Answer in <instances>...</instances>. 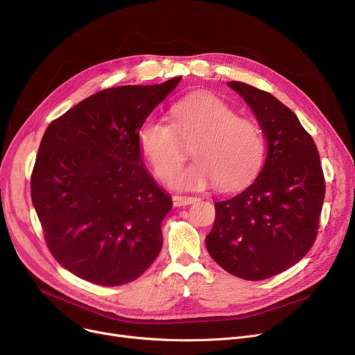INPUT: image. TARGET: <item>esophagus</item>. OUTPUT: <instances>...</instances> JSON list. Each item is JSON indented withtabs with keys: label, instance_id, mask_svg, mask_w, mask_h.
<instances>
[{
	"label": "esophagus",
	"instance_id": "1",
	"mask_svg": "<svg viewBox=\"0 0 355 355\" xmlns=\"http://www.w3.org/2000/svg\"><path fill=\"white\" fill-rule=\"evenodd\" d=\"M197 201V197H191V196H174L173 197V202L174 206L180 207V206H189V204H193Z\"/></svg>",
	"mask_w": 355,
	"mask_h": 355
}]
</instances>
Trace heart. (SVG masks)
<instances>
[{"mask_svg":"<svg viewBox=\"0 0 355 355\" xmlns=\"http://www.w3.org/2000/svg\"><path fill=\"white\" fill-rule=\"evenodd\" d=\"M171 123L148 119L139 129V146L155 175L166 181L192 145L196 159L171 178L178 189H202L214 182L221 190L240 187L259 171L265 142L257 123L237 116L226 102L198 95L175 102Z\"/></svg>","mask_w":355,"mask_h":355,"instance_id":"heart-1","label":"heart"}]
</instances>
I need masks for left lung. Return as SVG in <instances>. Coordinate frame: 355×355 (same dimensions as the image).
<instances>
[{
  "instance_id": "obj_1",
  "label": "left lung",
  "mask_w": 355,
  "mask_h": 355,
  "mask_svg": "<svg viewBox=\"0 0 355 355\" xmlns=\"http://www.w3.org/2000/svg\"><path fill=\"white\" fill-rule=\"evenodd\" d=\"M227 85L257 118L266 158L246 190L214 202L216 220L206 246L229 273L262 281L289 269L312 248L325 180L312 137L288 106L248 83Z\"/></svg>"
}]
</instances>
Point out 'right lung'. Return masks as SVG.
<instances>
[{
	"mask_svg": "<svg viewBox=\"0 0 355 355\" xmlns=\"http://www.w3.org/2000/svg\"><path fill=\"white\" fill-rule=\"evenodd\" d=\"M180 80L105 89L46 129L31 173L33 206L53 257L87 282H132L162 248L173 201L146 171L138 135Z\"/></svg>",
	"mask_w": 355,
	"mask_h": 355,
	"instance_id": "right-lung-1",
	"label": "right lung"
}]
</instances>
